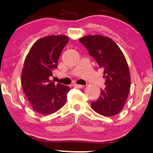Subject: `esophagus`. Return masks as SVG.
<instances>
[{
	"mask_svg": "<svg viewBox=\"0 0 153 153\" xmlns=\"http://www.w3.org/2000/svg\"><path fill=\"white\" fill-rule=\"evenodd\" d=\"M74 86H75V88H84V85H77V84H75V85H74Z\"/></svg>",
	"mask_w": 153,
	"mask_h": 153,
	"instance_id": "obj_1",
	"label": "esophagus"
}]
</instances>
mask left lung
<instances>
[{"mask_svg": "<svg viewBox=\"0 0 153 153\" xmlns=\"http://www.w3.org/2000/svg\"><path fill=\"white\" fill-rule=\"evenodd\" d=\"M104 70L105 88L91 107L104 116H113L123 109L129 94L131 75L123 53L111 38L102 35H88L79 39Z\"/></svg>", "mask_w": 153, "mask_h": 153, "instance_id": "left-lung-1", "label": "left lung"}]
</instances>
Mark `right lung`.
Returning <instances> with one entry per match:
<instances>
[{"mask_svg":"<svg viewBox=\"0 0 153 153\" xmlns=\"http://www.w3.org/2000/svg\"><path fill=\"white\" fill-rule=\"evenodd\" d=\"M69 38L65 35H51L38 40L24 62L21 83L32 109L41 115H51L66 102L69 87L55 85L50 80L57 68L61 52Z\"/></svg>","mask_w":153,"mask_h":153,"instance_id":"right-lung-1","label":"right lung"}]
</instances>
